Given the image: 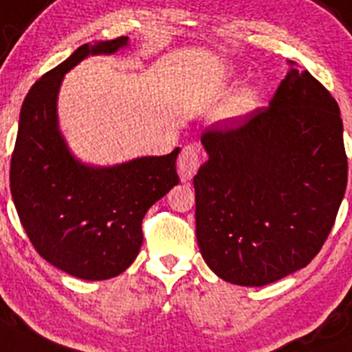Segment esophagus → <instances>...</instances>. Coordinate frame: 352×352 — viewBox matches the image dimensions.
Returning <instances> with one entry per match:
<instances>
[{
  "label": "esophagus",
  "mask_w": 352,
  "mask_h": 352,
  "mask_svg": "<svg viewBox=\"0 0 352 352\" xmlns=\"http://www.w3.org/2000/svg\"><path fill=\"white\" fill-rule=\"evenodd\" d=\"M199 165H201L199 151L195 146H184L182 153L177 160V170H179L180 180H184V182L191 180L199 170Z\"/></svg>",
  "instance_id": "esophagus-1"
}]
</instances>
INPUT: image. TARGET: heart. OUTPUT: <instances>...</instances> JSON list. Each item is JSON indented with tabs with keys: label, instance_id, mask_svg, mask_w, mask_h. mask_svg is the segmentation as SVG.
Wrapping results in <instances>:
<instances>
[{
	"label": "heart",
	"instance_id": "heart-1",
	"mask_svg": "<svg viewBox=\"0 0 352 352\" xmlns=\"http://www.w3.org/2000/svg\"><path fill=\"white\" fill-rule=\"evenodd\" d=\"M255 104H257V91L252 90V88L239 90L238 94L232 95L228 100V104H226L224 116H243V114L250 113L255 107Z\"/></svg>",
	"mask_w": 352,
	"mask_h": 352
}]
</instances>
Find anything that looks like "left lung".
Instances as JSON below:
<instances>
[{"instance_id":"8db88e82","label":"left lung","mask_w":352,"mask_h":352,"mask_svg":"<svg viewBox=\"0 0 352 352\" xmlns=\"http://www.w3.org/2000/svg\"><path fill=\"white\" fill-rule=\"evenodd\" d=\"M196 238L208 267L264 287L305 267L327 241L347 186L339 104L290 62L269 107L203 131Z\"/></svg>"}]
</instances>
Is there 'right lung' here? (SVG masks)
I'll use <instances>...</instances> for the list:
<instances>
[{"mask_svg": "<svg viewBox=\"0 0 352 352\" xmlns=\"http://www.w3.org/2000/svg\"><path fill=\"white\" fill-rule=\"evenodd\" d=\"M128 36L83 45L25 95L10 163V191L39 255L81 280H109L139 255L147 210L179 184L177 154L94 168L71 156L57 126L65 72L88 55L114 54Z\"/></svg>", "mask_w": 352, "mask_h": 352, "instance_id": "1", "label": "right lung"}]
</instances>
